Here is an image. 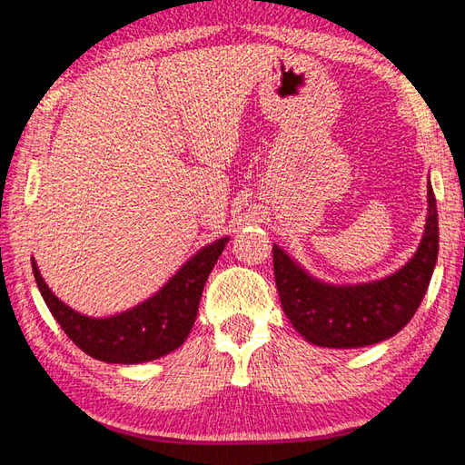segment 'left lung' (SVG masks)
Returning a JSON list of instances; mask_svg holds the SVG:
<instances>
[{
  "instance_id": "obj_1",
  "label": "left lung",
  "mask_w": 465,
  "mask_h": 465,
  "mask_svg": "<svg viewBox=\"0 0 465 465\" xmlns=\"http://www.w3.org/2000/svg\"><path fill=\"white\" fill-rule=\"evenodd\" d=\"M439 254L437 201L429 184V215L416 254L398 272L363 285H326L272 246L281 305L305 341L328 349H359L388 341L419 310Z\"/></svg>"
}]
</instances>
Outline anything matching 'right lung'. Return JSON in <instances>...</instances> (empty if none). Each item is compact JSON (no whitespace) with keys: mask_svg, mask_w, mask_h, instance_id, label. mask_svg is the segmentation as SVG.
<instances>
[{"mask_svg":"<svg viewBox=\"0 0 465 465\" xmlns=\"http://www.w3.org/2000/svg\"><path fill=\"white\" fill-rule=\"evenodd\" d=\"M230 238L204 246L153 297L110 318H88L53 295L33 258V272L46 308L80 349L106 363H145L176 351L191 334L203 287Z\"/></svg>","mask_w":465,"mask_h":465,"instance_id":"right-lung-1","label":"right lung"}]
</instances>
